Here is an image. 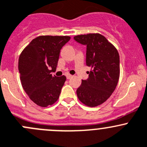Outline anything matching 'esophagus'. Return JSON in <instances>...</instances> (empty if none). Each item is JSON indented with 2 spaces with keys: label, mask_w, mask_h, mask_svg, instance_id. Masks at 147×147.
I'll list each match as a JSON object with an SVG mask.
<instances>
[{
  "label": "esophagus",
  "mask_w": 147,
  "mask_h": 147,
  "mask_svg": "<svg viewBox=\"0 0 147 147\" xmlns=\"http://www.w3.org/2000/svg\"><path fill=\"white\" fill-rule=\"evenodd\" d=\"M66 78H67V79H70L71 78H72V76H73L71 75V74H66Z\"/></svg>",
  "instance_id": "esophagus-1"
}]
</instances>
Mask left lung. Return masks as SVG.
Segmentation results:
<instances>
[{
	"mask_svg": "<svg viewBox=\"0 0 147 147\" xmlns=\"http://www.w3.org/2000/svg\"><path fill=\"white\" fill-rule=\"evenodd\" d=\"M86 46V66L91 68L88 78L77 88L78 99L90 107L105 102L112 94L119 78L120 61L117 49L102 35L88 33L74 36Z\"/></svg>",
	"mask_w": 147,
	"mask_h": 147,
	"instance_id": "left-lung-1",
	"label": "left lung"
}]
</instances>
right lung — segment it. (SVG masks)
<instances>
[{
  "label": "right lung",
  "mask_w": 147,
  "mask_h": 147,
  "mask_svg": "<svg viewBox=\"0 0 147 147\" xmlns=\"http://www.w3.org/2000/svg\"><path fill=\"white\" fill-rule=\"evenodd\" d=\"M69 36H40L31 40L21 53L18 71L24 91L38 106L47 107L59 98L65 76H53L61 49Z\"/></svg>",
  "instance_id": "1"
}]
</instances>
